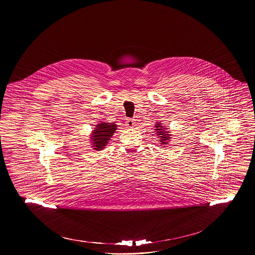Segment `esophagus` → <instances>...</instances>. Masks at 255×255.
<instances>
[{
  "label": "esophagus",
  "instance_id": "34e87169",
  "mask_svg": "<svg viewBox=\"0 0 255 255\" xmlns=\"http://www.w3.org/2000/svg\"><path fill=\"white\" fill-rule=\"evenodd\" d=\"M126 123H127V126H128V128H132V127L135 125V121H134L133 119H128Z\"/></svg>",
  "mask_w": 255,
  "mask_h": 255
}]
</instances>
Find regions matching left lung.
I'll return each mask as SVG.
<instances>
[{"label": "left lung", "mask_w": 255, "mask_h": 255, "mask_svg": "<svg viewBox=\"0 0 255 255\" xmlns=\"http://www.w3.org/2000/svg\"><path fill=\"white\" fill-rule=\"evenodd\" d=\"M155 130H156V133L158 134L157 136L159 137V142H161V145H168V141L170 140V137H171V134H169V131L165 129V128L160 124H156L155 125ZM167 147V146H165Z\"/></svg>", "instance_id": "obj_1"}]
</instances>
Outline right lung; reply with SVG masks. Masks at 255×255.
Returning a JSON list of instances; mask_svg holds the SVG:
<instances>
[{"label": "right lung", "instance_id": "right-lung-1", "mask_svg": "<svg viewBox=\"0 0 255 255\" xmlns=\"http://www.w3.org/2000/svg\"><path fill=\"white\" fill-rule=\"evenodd\" d=\"M117 129V125L114 123H101L96 125V128H94V130L91 134V141L93 149L100 151L105 146L107 145L110 138L115 133V130Z\"/></svg>", "mask_w": 255, "mask_h": 255}]
</instances>
